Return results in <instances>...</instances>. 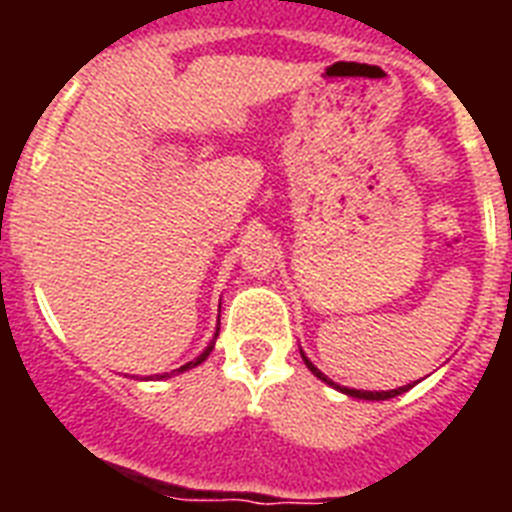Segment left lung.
<instances>
[{"instance_id": "8db88e82", "label": "left lung", "mask_w": 512, "mask_h": 512, "mask_svg": "<svg viewBox=\"0 0 512 512\" xmlns=\"http://www.w3.org/2000/svg\"><path fill=\"white\" fill-rule=\"evenodd\" d=\"M300 356H303L305 366H308V369H311V372L316 374V377H319L321 382H327V385H332V388H335V390H340V393H345V396H353V398H364V401H388V398H396V396H401V393H406V390L412 388V385H404V388H396V390H356V388H345V385H337V382H332V380H329L327 374L321 372L319 366L313 364L311 358L305 356L303 350H300Z\"/></svg>"}]
</instances>
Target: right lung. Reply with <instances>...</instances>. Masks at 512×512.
<instances>
[{
  "mask_svg": "<svg viewBox=\"0 0 512 512\" xmlns=\"http://www.w3.org/2000/svg\"><path fill=\"white\" fill-rule=\"evenodd\" d=\"M217 329H220V327H217ZM215 340H217V332H215V337H212V342H209L207 348L201 350L199 356L193 358V361H188V364H185V366H180V369H175V372H188V369H193V366H199L201 361H207V356H209V353H212V348H215ZM164 377H170V374H159V380H164Z\"/></svg>",
  "mask_w": 512,
  "mask_h": 512,
  "instance_id": "obj_1",
  "label": "right lung"
}]
</instances>
